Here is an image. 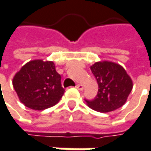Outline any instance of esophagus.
Segmentation results:
<instances>
[{"instance_id": "34e87169", "label": "esophagus", "mask_w": 151, "mask_h": 151, "mask_svg": "<svg viewBox=\"0 0 151 151\" xmlns=\"http://www.w3.org/2000/svg\"><path fill=\"white\" fill-rule=\"evenodd\" d=\"M76 88L79 90H83V84H77L76 85Z\"/></svg>"}]
</instances>
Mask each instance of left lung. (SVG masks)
I'll return each mask as SVG.
<instances>
[{
  "mask_svg": "<svg viewBox=\"0 0 151 151\" xmlns=\"http://www.w3.org/2000/svg\"><path fill=\"white\" fill-rule=\"evenodd\" d=\"M90 69L99 88L94 99H85L88 107L99 112H109L122 107L133 88L125 69L111 62L96 63Z\"/></svg>",
  "mask_w": 151,
  "mask_h": 151,
  "instance_id": "left-lung-1",
  "label": "left lung"
}]
</instances>
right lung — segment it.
I'll return each mask as SVG.
<instances>
[{"mask_svg": "<svg viewBox=\"0 0 151 151\" xmlns=\"http://www.w3.org/2000/svg\"><path fill=\"white\" fill-rule=\"evenodd\" d=\"M53 62L34 60L26 63L13 79L20 101L29 109L42 110L56 104L65 89Z\"/></svg>", "mask_w": 151, "mask_h": 151, "instance_id": "obj_1", "label": "right lung"}]
</instances>
